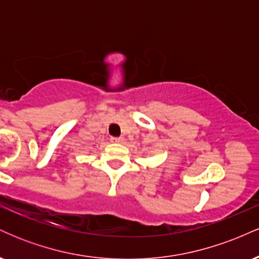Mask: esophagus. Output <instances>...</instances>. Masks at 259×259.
<instances>
[{
  "instance_id": "34e87169",
  "label": "esophagus",
  "mask_w": 259,
  "mask_h": 259,
  "mask_svg": "<svg viewBox=\"0 0 259 259\" xmlns=\"http://www.w3.org/2000/svg\"><path fill=\"white\" fill-rule=\"evenodd\" d=\"M111 141L115 142V144H121V142L124 141V139L123 138H115V136H113V138H111Z\"/></svg>"
}]
</instances>
